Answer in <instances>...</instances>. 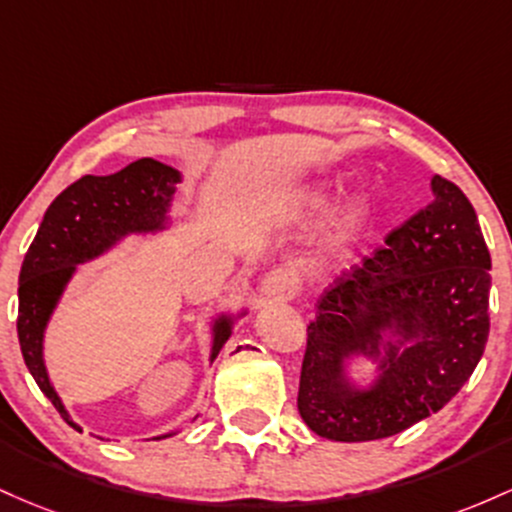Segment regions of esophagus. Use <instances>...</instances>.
I'll return each mask as SVG.
<instances>
[{
  "label": "esophagus",
  "mask_w": 512,
  "mask_h": 512,
  "mask_svg": "<svg viewBox=\"0 0 512 512\" xmlns=\"http://www.w3.org/2000/svg\"><path fill=\"white\" fill-rule=\"evenodd\" d=\"M292 290H295V278H292L290 271H285V268H273V271L266 273V278L261 280V285H258V292H261L263 300L268 302L285 300Z\"/></svg>",
  "instance_id": "obj_1"
}]
</instances>
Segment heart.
Instances as JSON below:
<instances>
[{"label": "heart", "mask_w": 512, "mask_h": 512, "mask_svg": "<svg viewBox=\"0 0 512 512\" xmlns=\"http://www.w3.org/2000/svg\"><path fill=\"white\" fill-rule=\"evenodd\" d=\"M326 203H329V191L324 186L307 188L300 195V210L307 212V215L324 210ZM367 217H370V212H367L365 200L353 198L343 203L336 215L331 217L324 239H321V256H324L321 261L341 263L358 246V241L363 239Z\"/></svg>", "instance_id": "1"}]
</instances>
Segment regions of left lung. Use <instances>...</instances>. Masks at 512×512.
<instances>
[{"mask_svg": "<svg viewBox=\"0 0 512 512\" xmlns=\"http://www.w3.org/2000/svg\"><path fill=\"white\" fill-rule=\"evenodd\" d=\"M384 244L333 280L307 326L297 409L321 438H392L440 411L484 355L491 254L467 195L433 176V200ZM382 345L376 387L355 390L342 360Z\"/></svg>", "mask_w": 512, "mask_h": 512, "instance_id": "1", "label": "left lung"}]
</instances>
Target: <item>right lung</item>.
I'll list each match as a JSON object with an SVG mask.
<instances>
[{"mask_svg": "<svg viewBox=\"0 0 512 512\" xmlns=\"http://www.w3.org/2000/svg\"><path fill=\"white\" fill-rule=\"evenodd\" d=\"M179 181V171L149 157L137 159L111 176H82L50 203L36 239L28 246L19 273L16 331H19L21 353L40 392L53 401L60 416L74 430H79V426L72 423L70 413L62 406L45 372V324L77 263L103 254L125 234L157 232L164 227L174 183ZM229 329L232 319H217L212 360L225 346Z\"/></svg>", "mask_w": 512, "mask_h": 512, "instance_id": "1", "label": "right lung"}]
</instances>
